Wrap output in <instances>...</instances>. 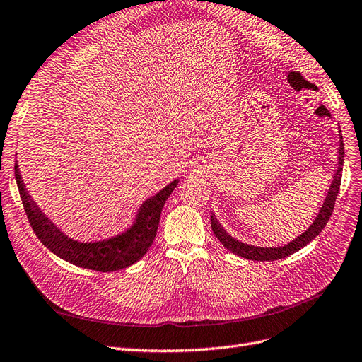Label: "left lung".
<instances>
[{"label":"left lung","mask_w":362,"mask_h":362,"mask_svg":"<svg viewBox=\"0 0 362 362\" xmlns=\"http://www.w3.org/2000/svg\"><path fill=\"white\" fill-rule=\"evenodd\" d=\"M343 162H344V147H343V136H341V131H340L339 166L336 170L334 180H332V182L329 185V190H328L324 205H322L320 214H317V216L315 218L313 224L305 231V233L300 235L298 238H296L288 245H284V247H278V248H258V247H252V245H248V243H242V242L236 240L235 238H231L227 231L221 227V224L216 221V218L212 214L211 215V227H212L214 235L223 243V247L227 248L230 252H233L243 258H248V259H255V262H274V259H281V258H285L288 255L297 252L298 250L306 247L310 240H313L317 235H320L321 230L328 223L329 216L332 214V209H334L339 190H340Z\"/></svg>","instance_id":"1"}]
</instances>
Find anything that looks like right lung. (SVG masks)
<instances>
[{
    "instance_id": "obj_1",
    "label": "right lung",
    "mask_w": 362,
    "mask_h": 362,
    "mask_svg": "<svg viewBox=\"0 0 362 362\" xmlns=\"http://www.w3.org/2000/svg\"><path fill=\"white\" fill-rule=\"evenodd\" d=\"M14 177L28 221L42 245L65 262L96 272L122 270L146 255L156 238L165 202L178 184V180L172 181L162 192L144 202L134 226L124 233L105 240L78 242L64 235L34 204L25 189L18 165H14Z\"/></svg>"
}]
</instances>
